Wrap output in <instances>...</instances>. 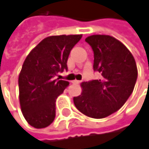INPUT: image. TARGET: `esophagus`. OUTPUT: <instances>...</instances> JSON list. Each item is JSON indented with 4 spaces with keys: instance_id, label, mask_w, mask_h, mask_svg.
Instances as JSON below:
<instances>
[{
    "instance_id": "obj_1",
    "label": "esophagus",
    "mask_w": 149,
    "mask_h": 149,
    "mask_svg": "<svg viewBox=\"0 0 149 149\" xmlns=\"http://www.w3.org/2000/svg\"><path fill=\"white\" fill-rule=\"evenodd\" d=\"M80 82L81 81H79V80H73V81H72V84H80Z\"/></svg>"
}]
</instances>
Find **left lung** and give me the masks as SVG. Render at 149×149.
Masks as SVG:
<instances>
[{"mask_svg": "<svg viewBox=\"0 0 149 149\" xmlns=\"http://www.w3.org/2000/svg\"><path fill=\"white\" fill-rule=\"evenodd\" d=\"M85 41L94 52V71L100 79L83 82L81 95L74 97L76 108L84 115L100 119L117 111L133 92L137 67L132 53L109 35L95 34Z\"/></svg>", "mask_w": 149, "mask_h": 149, "instance_id": "obj_1", "label": "left lung"}]
</instances>
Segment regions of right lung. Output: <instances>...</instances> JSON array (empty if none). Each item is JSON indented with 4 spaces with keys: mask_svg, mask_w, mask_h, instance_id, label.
I'll return each instance as SVG.
<instances>
[{
    "mask_svg": "<svg viewBox=\"0 0 149 149\" xmlns=\"http://www.w3.org/2000/svg\"><path fill=\"white\" fill-rule=\"evenodd\" d=\"M81 38L82 34L49 36L26 56L19 75V99L25 119L33 128L43 129L54 121L56 99L69 82L53 77L67 70L70 52Z\"/></svg>",
    "mask_w": 149,
    "mask_h": 149,
    "instance_id": "obj_1",
    "label": "right lung"
}]
</instances>
